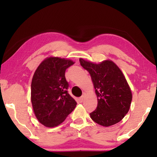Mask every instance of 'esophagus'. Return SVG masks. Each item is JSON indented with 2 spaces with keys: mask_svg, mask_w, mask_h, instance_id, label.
Returning <instances> with one entry per match:
<instances>
[{
  "mask_svg": "<svg viewBox=\"0 0 157 157\" xmlns=\"http://www.w3.org/2000/svg\"><path fill=\"white\" fill-rule=\"evenodd\" d=\"M84 98V95H82V96H81L80 98H79V101H80V102H83Z\"/></svg>",
  "mask_w": 157,
  "mask_h": 157,
  "instance_id": "1",
  "label": "esophagus"
}]
</instances>
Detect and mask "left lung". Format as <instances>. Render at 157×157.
<instances>
[{"label": "left lung", "mask_w": 157, "mask_h": 157, "mask_svg": "<svg viewBox=\"0 0 157 157\" xmlns=\"http://www.w3.org/2000/svg\"><path fill=\"white\" fill-rule=\"evenodd\" d=\"M81 66L91 77L98 107L90 116L102 126L109 127L120 122L129 111L132 94L121 69L111 60L95 63L79 59Z\"/></svg>", "instance_id": "8db88e82"}]
</instances>
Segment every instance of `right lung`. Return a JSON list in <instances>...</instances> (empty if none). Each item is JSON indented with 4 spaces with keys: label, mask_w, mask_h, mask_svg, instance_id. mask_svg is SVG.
Instances as JSON below:
<instances>
[{
    "label": "right lung",
    "mask_w": 157,
    "mask_h": 157,
    "mask_svg": "<svg viewBox=\"0 0 157 157\" xmlns=\"http://www.w3.org/2000/svg\"><path fill=\"white\" fill-rule=\"evenodd\" d=\"M72 60L46 58L34 72L31 84V101L37 120L47 127L63 123L75 108L77 102L68 93L65 71Z\"/></svg>",
    "instance_id": "right-lung-1"
}]
</instances>
